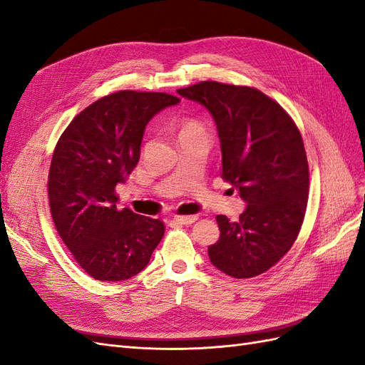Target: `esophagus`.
Wrapping results in <instances>:
<instances>
[{"label":"esophagus","instance_id":"esophagus-1","mask_svg":"<svg viewBox=\"0 0 365 365\" xmlns=\"http://www.w3.org/2000/svg\"><path fill=\"white\" fill-rule=\"evenodd\" d=\"M196 219H197V216H195V215H190V216H175L173 217V222L189 225V224H193Z\"/></svg>","mask_w":365,"mask_h":365}]
</instances>
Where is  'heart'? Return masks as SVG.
Segmentation results:
<instances>
[{
  "label": "heart",
  "mask_w": 365,
  "mask_h": 365,
  "mask_svg": "<svg viewBox=\"0 0 365 365\" xmlns=\"http://www.w3.org/2000/svg\"><path fill=\"white\" fill-rule=\"evenodd\" d=\"M193 132H204L202 125L200 121L195 120V118H187L180 123V137L187 135V134H193Z\"/></svg>",
  "instance_id": "b5f03b06"
}]
</instances>
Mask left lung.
<instances>
[{"label":"left lung","mask_w":365,"mask_h":365,"mask_svg":"<svg viewBox=\"0 0 365 365\" xmlns=\"http://www.w3.org/2000/svg\"><path fill=\"white\" fill-rule=\"evenodd\" d=\"M176 93L213 115L222 152L220 175L248 204L237 222L216 216L220 236L208 247V257L231 277H256L291 250L303 224L309 165L300 130L256 88L205 81Z\"/></svg>","instance_id":"1"}]
</instances>
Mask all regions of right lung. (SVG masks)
Returning a JSON list of instances; mask_svg holds the SVG:
<instances>
[{"mask_svg":"<svg viewBox=\"0 0 365 365\" xmlns=\"http://www.w3.org/2000/svg\"><path fill=\"white\" fill-rule=\"evenodd\" d=\"M178 102L165 93L105 96L71 120L54 148L48 172L53 222L77 264L96 280L134 277L164 236L160 219L117 208L115 185L137 165L149 120Z\"/></svg>","mask_w":365,"mask_h":365,"instance_id":"obj_1","label":"right lung"}]
</instances>
